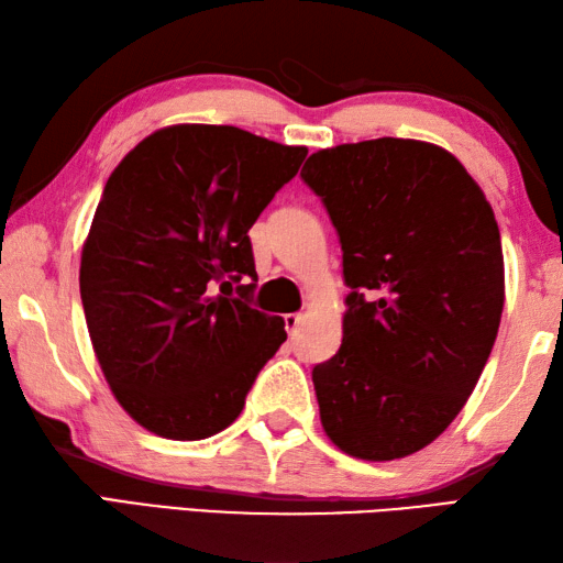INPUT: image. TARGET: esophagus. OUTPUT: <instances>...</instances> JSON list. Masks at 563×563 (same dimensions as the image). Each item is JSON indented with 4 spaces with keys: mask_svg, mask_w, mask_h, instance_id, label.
Here are the masks:
<instances>
[{
    "mask_svg": "<svg viewBox=\"0 0 563 563\" xmlns=\"http://www.w3.org/2000/svg\"><path fill=\"white\" fill-rule=\"evenodd\" d=\"M283 319H285V329H288L290 336H295L297 329L302 324V314H285Z\"/></svg>",
    "mask_w": 563,
    "mask_h": 563,
    "instance_id": "obj_1",
    "label": "esophagus"
}]
</instances>
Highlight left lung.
<instances>
[{
  "label": "left lung",
  "mask_w": 563,
  "mask_h": 563,
  "mask_svg": "<svg viewBox=\"0 0 563 563\" xmlns=\"http://www.w3.org/2000/svg\"><path fill=\"white\" fill-rule=\"evenodd\" d=\"M343 251L339 353L312 369L321 426L357 460L430 445L470 399L506 300L504 249L479 184L448 150L379 137L302 166Z\"/></svg>",
  "instance_id": "left-lung-1"
}]
</instances>
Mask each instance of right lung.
I'll return each mask as SVG.
<instances>
[{"mask_svg": "<svg viewBox=\"0 0 563 563\" xmlns=\"http://www.w3.org/2000/svg\"><path fill=\"white\" fill-rule=\"evenodd\" d=\"M305 157L242 128L186 123L142 140L106 181L79 292L103 377L150 433H220L288 339L280 317L251 307L249 230Z\"/></svg>", "mask_w": 563, "mask_h": 563, "instance_id": "right-lung-1", "label": "right lung"}]
</instances>
